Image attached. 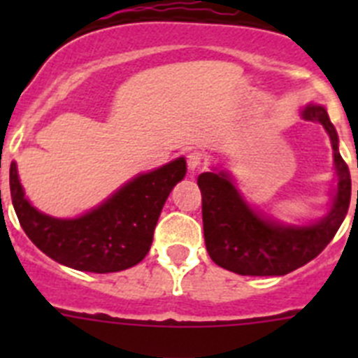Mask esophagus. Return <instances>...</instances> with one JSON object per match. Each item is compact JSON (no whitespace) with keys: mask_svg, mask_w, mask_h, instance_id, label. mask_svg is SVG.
Returning <instances> with one entry per match:
<instances>
[{"mask_svg":"<svg viewBox=\"0 0 358 358\" xmlns=\"http://www.w3.org/2000/svg\"><path fill=\"white\" fill-rule=\"evenodd\" d=\"M204 164H206V156H204L201 150L189 152V154H188V169L192 170V172H195V170H201Z\"/></svg>","mask_w":358,"mask_h":358,"instance_id":"34e87169","label":"esophagus"}]
</instances>
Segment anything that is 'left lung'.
I'll return each mask as SVG.
<instances>
[{
    "label": "left lung",
    "mask_w": 358,
    "mask_h": 358,
    "mask_svg": "<svg viewBox=\"0 0 358 358\" xmlns=\"http://www.w3.org/2000/svg\"><path fill=\"white\" fill-rule=\"evenodd\" d=\"M301 116L327 129L334 148L337 192L330 213L312 226H283L248 206L226 172H204L202 195L204 242L211 260L242 276H283L303 267L327 248L343 224L352 199L350 169L339 154V138L321 106H306ZM358 199V189H357Z\"/></svg>",
    "instance_id": "obj_1"
}]
</instances>
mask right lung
Masks as SVG:
<instances>
[{
    "label": "right lung",
    "instance_id": "add662e5",
    "mask_svg": "<svg viewBox=\"0 0 358 358\" xmlns=\"http://www.w3.org/2000/svg\"><path fill=\"white\" fill-rule=\"evenodd\" d=\"M185 173L186 161L179 157L138 176L90 213L53 218L27 201L12 163L10 195L27 236L52 260L87 273H118L147 256L164 202Z\"/></svg>",
    "mask_w": 358,
    "mask_h": 358
}]
</instances>
